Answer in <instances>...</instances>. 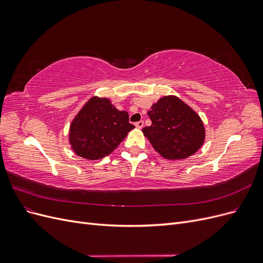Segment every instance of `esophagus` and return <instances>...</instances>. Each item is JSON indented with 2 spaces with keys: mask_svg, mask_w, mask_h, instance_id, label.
Returning <instances> with one entry per match:
<instances>
[{
  "mask_svg": "<svg viewBox=\"0 0 263 263\" xmlns=\"http://www.w3.org/2000/svg\"><path fill=\"white\" fill-rule=\"evenodd\" d=\"M135 126H136L137 128L141 129L142 127H144V122H142V121H139V122H137V123H135Z\"/></svg>",
  "mask_w": 263,
  "mask_h": 263,
  "instance_id": "1",
  "label": "esophagus"
}]
</instances>
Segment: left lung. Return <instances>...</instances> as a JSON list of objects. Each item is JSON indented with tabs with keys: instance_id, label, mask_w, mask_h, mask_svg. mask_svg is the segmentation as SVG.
<instances>
[{
	"instance_id": "1",
	"label": "left lung",
	"mask_w": 263,
	"mask_h": 263,
	"mask_svg": "<svg viewBox=\"0 0 263 263\" xmlns=\"http://www.w3.org/2000/svg\"><path fill=\"white\" fill-rule=\"evenodd\" d=\"M151 124L142 129L159 155L169 160H181L194 155L205 140L201 117L176 95H166L148 112Z\"/></svg>"
}]
</instances>
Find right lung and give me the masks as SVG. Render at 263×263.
<instances>
[{"instance_id":"add662e5","label":"right lung","mask_w":263,"mask_h":263,"mask_svg":"<svg viewBox=\"0 0 263 263\" xmlns=\"http://www.w3.org/2000/svg\"><path fill=\"white\" fill-rule=\"evenodd\" d=\"M134 128L126 110H118L107 98L93 97L71 122L69 142L79 157L99 160L112 154Z\"/></svg>"}]
</instances>
